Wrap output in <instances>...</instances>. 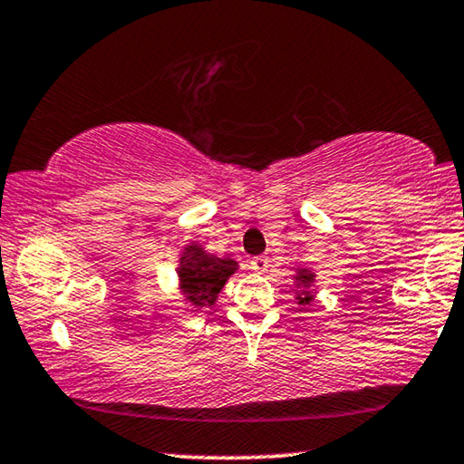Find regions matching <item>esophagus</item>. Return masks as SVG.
I'll use <instances>...</instances> for the list:
<instances>
[{
  "label": "esophagus",
  "mask_w": 464,
  "mask_h": 464,
  "mask_svg": "<svg viewBox=\"0 0 464 464\" xmlns=\"http://www.w3.org/2000/svg\"><path fill=\"white\" fill-rule=\"evenodd\" d=\"M250 266L256 273H265L268 268V258H265V256H256V258L250 260Z\"/></svg>",
  "instance_id": "34e87169"
}]
</instances>
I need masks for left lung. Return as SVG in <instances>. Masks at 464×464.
<instances>
[{
	"instance_id": "left-lung-1",
	"label": "left lung",
	"mask_w": 464,
	"mask_h": 464,
	"mask_svg": "<svg viewBox=\"0 0 464 464\" xmlns=\"http://www.w3.org/2000/svg\"><path fill=\"white\" fill-rule=\"evenodd\" d=\"M314 281H316L314 271H310V268H295L294 287L298 289V292H295V302H298L300 306H308V304L314 302V289H313Z\"/></svg>"
}]
</instances>
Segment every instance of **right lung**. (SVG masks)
<instances>
[{
    "mask_svg": "<svg viewBox=\"0 0 464 464\" xmlns=\"http://www.w3.org/2000/svg\"><path fill=\"white\" fill-rule=\"evenodd\" d=\"M239 265L229 256L218 258L217 254L204 250L199 241H191L179 254L177 287L183 302L191 308L189 313H199L217 304L220 289L235 275Z\"/></svg>",
    "mask_w": 464,
    "mask_h": 464,
    "instance_id": "add662e5",
    "label": "right lung"
}]
</instances>
